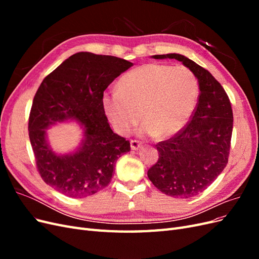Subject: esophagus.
<instances>
[{
  "mask_svg": "<svg viewBox=\"0 0 259 259\" xmlns=\"http://www.w3.org/2000/svg\"><path fill=\"white\" fill-rule=\"evenodd\" d=\"M140 147H142V144H140L138 140H131L132 150H138Z\"/></svg>",
  "mask_w": 259,
  "mask_h": 259,
  "instance_id": "34e87169",
  "label": "esophagus"
}]
</instances>
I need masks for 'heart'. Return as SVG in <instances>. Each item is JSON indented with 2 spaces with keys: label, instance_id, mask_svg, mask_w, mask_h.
Listing matches in <instances>:
<instances>
[{
  "label": "heart",
  "instance_id": "1",
  "mask_svg": "<svg viewBox=\"0 0 259 259\" xmlns=\"http://www.w3.org/2000/svg\"><path fill=\"white\" fill-rule=\"evenodd\" d=\"M199 98V83L184 66L146 64L125 73L117 91L101 98L104 111L120 135H127L143 117L142 136L167 139L190 120Z\"/></svg>",
  "mask_w": 259,
  "mask_h": 259
}]
</instances>
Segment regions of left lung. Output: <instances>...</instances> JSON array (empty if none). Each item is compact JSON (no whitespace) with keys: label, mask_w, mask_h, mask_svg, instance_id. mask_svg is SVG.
I'll use <instances>...</instances> for the list:
<instances>
[{"label":"left lung","mask_w":259,"mask_h":259,"mask_svg":"<svg viewBox=\"0 0 259 259\" xmlns=\"http://www.w3.org/2000/svg\"><path fill=\"white\" fill-rule=\"evenodd\" d=\"M152 58L182 61L198 79L200 96L191 121L173 138L156 145L159 160L147 173L161 192L188 199L213 184L228 163L231 104L221 83L184 55H154Z\"/></svg>","instance_id":"8db88e82"}]
</instances>
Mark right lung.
Masks as SVG:
<instances>
[{"mask_svg": "<svg viewBox=\"0 0 259 259\" xmlns=\"http://www.w3.org/2000/svg\"><path fill=\"white\" fill-rule=\"evenodd\" d=\"M132 62L106 55L80 52L45 77L33 98L29 137L42 179L58 192L82 199L111 182L116 160L131 150L128 140L111 130L101 98L115 77ZM75 120L83 131L80 145L65 155L55 153L47 128Z\"/></svg>", "mask_w": 259, "mask_h": 259, "instance_id": "1", "label": "right lung"}]
</instances>
